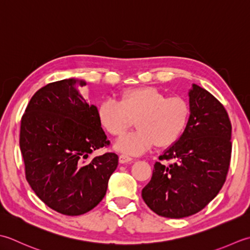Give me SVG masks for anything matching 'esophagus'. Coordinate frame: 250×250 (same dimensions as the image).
<instances>
[{
    "mask_svg": "<svg viewBox=\"0 0 250 250\" xmlns=\"http://www.w3.org/2000/svg\"><path fill=\"white\" fill-rule=\"evenodd\" d=\"M119 161H120L121 164H125V163L131 162L132 159H131V156L127 155V154H121V155L119 156Z\"/></svg>",
    "mask_w": 250,
    "mask_h": 250,
    "instance_id": "obj_1",
    "label": "esophagus"
}]
</instances>
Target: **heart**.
Segmentation results:
<instances>
[{
  "label": "heart",
  "mask_w": 250,
  "mask_h": 250,
  "mask_svg": "<svg viewBox=\"0 0 250 250\" xmlns=\"http://www.w3.org/2000/svg\"><path fill=\"white\" fill-rule=\"evenodd\" d=\"M190 116V104L185 98L167 97L155 87L127 89L119 101L106 99L98 106L100 125L112 137L123 136L135 120L137 129L116 144V149L130 154L142 153L155 144L174 145L185 132Z\"/></svg>",
  "instance_id": "obj_1"
}]
</instances>
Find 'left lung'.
<instances>
[{"label":"left lung","instance_id":"left-lung-1","mask_svg":"<svg viewBox=\"0 0 250 250\" xmlns=\"http://www.w3.org/2000/svg\"><path fill=\"white\" fill-rule=\"evenodd\" d=\"M189 124L156 162L141 195L151 210L166 218L201 211L221 190L231 160L232 126L220 101L196 84L189 91Z\"/></svg>","mask_w":250,"mask_h":250}]
</instances>
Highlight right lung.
<instances>
[{
  "label": "right lung",
  "instance_id": "right-lung-1",
  "mask_svg": "<svg viewBox=\"0 0 250 250\" xmlns=\"http://www.w3.org/2000/svg\"><path fill=\"white\" fill-rule=\"evenodd\" d=\"M76 84L86 82L65 79L39 89L20 125L27 181L41 201L65 216L83 215L98 205L119 164L115 153L88 159L110 141L98 109L86 103Z\"/></svg>",
  "mask_w": 250,
  "mask_h": 250
}]
</instances>
